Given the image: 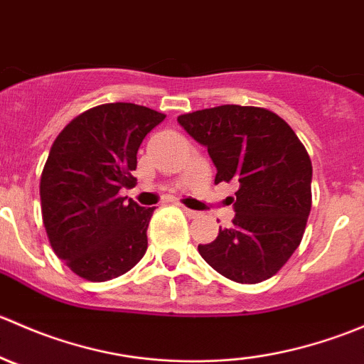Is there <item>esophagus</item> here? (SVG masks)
<instances>
[{
  "instance_id": "1",
  "label": "esophagus",
  "mask_w": 364,
  "mask_h": 364,
  "mask_svg": "<svg viewBox=\"0 0 364 364\" xmlns=\"http://www.w3.org/2000/svg\"><path fill=\"white\" fill-rule=\"evenodd\" d=\"M183 213H185V215L188 216V218H197V216L200 215L199 211H193V209H188V208H183Z\"/></svg>"
}]
</instances>
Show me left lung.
Here are the masks:
<instances>
[{
	"label": "left lung",
	"instance_id": "8db88e82",
	"mask_svg": "<svg viewBox=\"0 0 364 364\" xmlns=\"http://www.w3.org/2000/svg\"><path fill=\"white\" fill-rule=\"evenodd\" d=\"M178 123L208 148L215 183L240 185L232 227L199 245L200 257L229 280L259 284L285 266L303 240L311 209V160L278 114L220 105L181 114Z\"/></svg>",
	"mask_w": 364,
	"mask_h": 364
}]
</instances>
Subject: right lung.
I'll return each mask as SVG.
<instances>
[{
    "label": "right lung",
    "mask_w": 364,
    "mask_h": 364,
    "mask_svg": "<svg viewBox=\"0 0 364 364\" xmlns=\"http://www.w3.org/2000/svg\"><path fill=\"white\" fill-rule=\"evenodd\" d=\"M165 114L144 105L87 109L60 132L43 165L40 203L54 253L90 282H107L130 271L148 250L155 208L119 196L134 185L137 151Z\"/></svg>",
    "instance_id": "obj_1"
}]
</instances>
